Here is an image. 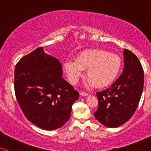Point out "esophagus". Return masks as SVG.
Listing matches in <instances>:
<instances>
[{"label":"esophagus","mask_w":151,"mask_h":151,"mask_svg":"<svg viewBox=\"0 0 151 151\" xmlns=\"http://www.w3.org/2000/svg\"><path fill=\"white\" fill-rule=\"evenodd\" d=\"M81 95L83 96H87L89 95L88 93L85 92H81Z\"/></svg>","instance_id":"1"}]
</instances>
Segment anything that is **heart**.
<instances>
[{
	"label": "heart",
	"instance_id": "obj_1",
	"mask_svg": "<svg viewBox=\"0 0 151 151\" xmlns=\"http://www.w3.org/2000/svg\"><path fill=\"white\" fill-rule=\"evenodd\" d=\"M122 61L118 55L102 50H87L81 52L75 60L67 59L63 65L68 81L76 84L86 70L87 83L97 87L111 85L120 73Z\"/></svg>",
	"mask_w": 151,
	"mask_h": 151
}]
</instances>
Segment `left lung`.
I'll use <instances>...</instances> for the list:
<instances>
[{"instance_id":"1","label":"left lung","mask_w":151,"mask_h":151,"mask_svg":"<svg viewBox=\"0 0 151 151\" xmlns=\"http://www.w3.org/2000/svg\"><path fill=\"white\" fill-rule=\"evenodd\" d=\"M123 57L124 69L120 77L106 90L96 93L99 104L94 117L108 127H118L131 118L144 88V70L139 59L126 49Z\"/></svg>"}]
</instances>
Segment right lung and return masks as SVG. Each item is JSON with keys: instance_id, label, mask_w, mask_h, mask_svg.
I'll return each mask as SVG.
<instances>
[{"instance_id": "right-lung-1", "label": "right lung", "mask_w": 151, "mask_h": 151, "mask_svg": "<svg viewBox=\"0 0 151 151\" xmlns=\"http://www.w3.org/2000/svg\"><path fill=\"white\" fill-rule=\"evenodd\" d=\"M17 100L28 120L37 127L54 130L69 120L79 93L62 78L59 59L38 47L19 61L14 69Z\"/></svg>"}]
</instances>
